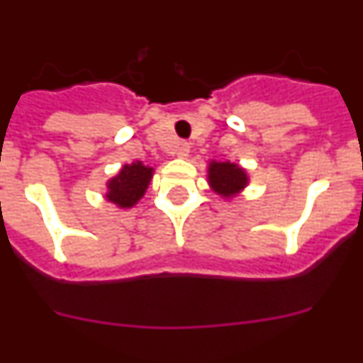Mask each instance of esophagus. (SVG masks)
Returning <instances> with one entry per match:
<instances>
[{
    "label": "esophagus",
    "mask_w": 363,
    "mask_h": 363,
    "mask_svg": "<svg viewBox=\"0 0 363 363\" xmlns=\"http://www.w3.org/2000/svg\"><path fill=\"white\" fill-rule=\"evenodd\" d=\"M189 152H191V147H189V143L179 142L178 147H176V156L182 160H185V158H189Z\"/></svg>",
    "instance_id": "esophagus-1"
}]
</instances>
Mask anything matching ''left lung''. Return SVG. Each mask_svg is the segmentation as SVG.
Masks as SVG:
<instances>
[{"mask_svg": "<svg viewBox=\"0 0 363 363\" xmlns=\"http://www.w3.org/2000/svg\"><path fill=\"white\" fill-rule=\"evenodd\" d=\"M207 182L216 194L230 200V198L242 194L243 189L249 185V174L238 163L213 160L207 169Z\"/></svg>", "mask_w": 363, "mask_h": 363, "instance_id": "8db88e82", "label": "left lung"}]
</instances>
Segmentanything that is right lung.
<instances>
[{
	"instance_id": "1",
	"label": "right lung",
	"mask_w": 363,
	"mask_h": 363,
	"mask_svg": "<svg viewBox=\"0 0 363 363\" xmlns=\"http://www.w3.org/2000/svg\"><path fill=\"white\" fill-rule=\"evenodd\" d=\"M152 174V167L143 165V162H133L130 165H123L120 172L107 182L105 198L120 209H130L143 198L145 191L149 189Z\"/></svg>"
}]
</instances>
